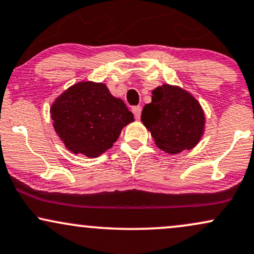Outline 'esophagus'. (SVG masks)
Wrapping results in <instances>:
<instances>
[{"instance_id": "34e87169", "label": "esophagus", "mask_w": 254, "mask_h": 254, "mask_svg": "<svg viewBox=\"0 0 254 254\" xmlns=\"http://www.w3.org/2000/svg\"><path fill=\"white\" fill-rule=\"evenodd\" d=\"M132 112H133V115H135L136 119H139L140 112H142V106H133Z\"/></svg>"}]
</instances>
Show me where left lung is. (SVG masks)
Segmentation results:
<instances>
[{"label": "left lung", "instance_id": "8db88e82", "mask_svg": "<svg viewBox=\"0 0 254 254\" xmlns=\"http://www.w3.org/2000/svg\"><path fill=\"white\" fill-rule=\"evenodd\" d=\"M140 121L161 150L179 154L190 150L203 135L204 114L200 103L179 86L164 84L152 91Z\"/></svg>", "mask_w": 254, "mask_h": 254}]
</instances>
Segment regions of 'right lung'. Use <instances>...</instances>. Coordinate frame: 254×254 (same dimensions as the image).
Here are the masks:
<instances>
[{"label": "right lung", "instance_id": "1", "mask_svg": "<svg viewBox=\"0 0 254 254\" xmlns=\"http://www.w3.org/2000/svg\"><path fill=\"white\" fill-rule=\"evenodd\" d=\"M53 127L73 154L97 157L114 145L133 115L105 84L81 81L60 94L52 104Z\"/></svg>", "mask_w": 254, "mask_h": 254}]
</instances>
